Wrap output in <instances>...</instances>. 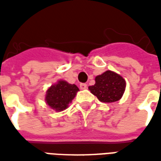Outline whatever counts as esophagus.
<instances>
[{
  "instance_id": "1",
  "label": "esophagus",
  "mask_w": 161,
  "mask_h": 161,
  "mask_svg": "<svg viewBox=\"0 0 161 161\" xmlns=\"http://www.w3.org/2000/svg\"><path fill=\"white\" fill-rule=\"evenodd\" d=\"M81 90H86L87 89V84H80Z\"/></svg>"
}]
</instances>
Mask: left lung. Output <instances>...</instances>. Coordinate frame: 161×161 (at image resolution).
<instances>
[{
	"mask_svg": "<svg viewBox=\"0 0 161 161\" xmlns=\"http://www.w3.org/2000/svg\"><path fill=\"white\" fill-rule=\"evenodd\" d=\"M96 84L89 90L103 103L119 101L124 94L126 81L121 75L112 70H106L95 78Z\"/></svg>",
	"mask_w": 161,
	"mask_h": 161,
	"instance_id": "obj_1",
	"label": "left lung"
}]
</instances>
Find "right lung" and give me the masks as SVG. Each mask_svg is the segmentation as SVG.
<instances>
[{
	"instance_id": "add662e5",
	"label": "right lung",
	"mask_w": 161,
	"mask_h": 161,
	"mask_svg": "<svg viewBox=\"0 0 161 161\" xmlns=\"http://www.w3.org/2000/svg\"><path fill=\"white\" fill-rule=\"evenodd\" d=\"M77 91L79 89L77 85L64 80H58L47 89L45 101L50 108L57 112L63 111L69 107Z\"/></svg>"
}]
</instances>
